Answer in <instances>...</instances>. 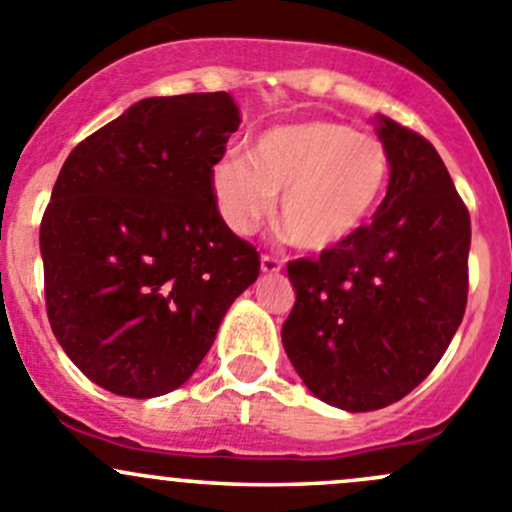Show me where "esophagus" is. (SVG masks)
Wrapping results in <instances>:
<instances>
[{"instance_id":"esophagus-1","label":"esophagus","mask_w":512,"mask_h":512,"mask_svg":"<svg viewBox=\"0 0 512 512\" xmlns=\"http://www.w3.org/2000/svg\"><path fill=\"white\" fill-rule=\"evenodd\" d=\"M281 268H283V263L278 261L276 256H268V254L261 256V271L263 273H278Z\"/></svg>"}]
</instances>
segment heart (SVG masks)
I'll list each match as a JSON object with an SVG mask.
<instances>
[{"label":"heart","instance_id":"obj_1","mask_svg":"<svg viewBox=\"0 0 512 512\" xmlns=\"http://www.w3.org/2000/svg\"><path fill=\"white\" fill-rule=\"evenodd\" d=\"M389 182L387 147L337 120H300L263 130L249 157L214 165L212 187L221 219L249 234L271 214L305 251H330L370 221Z\"/></svg>","mask_w":512,"mask_h":512}]
</instances>
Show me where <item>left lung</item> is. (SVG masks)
I'll return each mask as SVG.
<instances>
[{
    "label": "left lung",
    "mask_w": 512,
    "mask_h": 512,
    "mask_svg": "<svg viewBox=\"0 0 512 512\" xmlns=\"http://www.w3.org/2000/svg\"><path fill=\"white\" fill-rule=\"evenodd\" d=\"M389 187L350 241L288 263L286 355L305 387L345 412L407 397L466 313L471 217L429 140L379 118Z\"/></svg>",
    "instance_id": "obj_1"
}]
</instances>
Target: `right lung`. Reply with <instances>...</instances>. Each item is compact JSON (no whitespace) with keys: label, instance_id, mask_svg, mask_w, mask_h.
Segmentation results:
<instances>
[{"label":"right lung","instance_id":"obj_1","mask_svg":"<svg viewBox=\"0 0 512 512\" xmlns=\"http://www.w3.org/2000/svg\"><path fill=\"white\" fill-rule=\"evenodd\" d=\"M239 123L224 91L145 98L63 162L39 234L46 313L98 387L133 399L182 387L258 278V251L212 187Z\"/></svg>","mask_w":512,"mask_h":512}]
</instances>
